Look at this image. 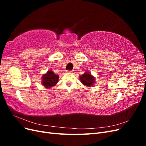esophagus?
<instances>
[{
  "label": "esophagus",
  "mask_w": 146,
  "mask_h": 146,
  "mask_svg": "<svg viewBox=\"0 0 146 146\" xmlns=\"http://www.w3.org/2000/svg\"><path fill=\"white\" fill-rule=\"evenodd\" d=\"M67 72H68V73H72L73 71H72V70H68Z\"/></svg>",
  "instance_id": "34e87169"
}]
</instances>
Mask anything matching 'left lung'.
Listing matches in <instances>:
<instances>
[{
    "instance_id": "1",
    "label": "left lung",
    "mask_w": 146,
    "mask_h": 146,
    "mask_svg": "<svg viewBox=\"0 0 146 146\" xmlns=\"http://www.w3.org/2000/svg\"><path fill=\"white\" fill-rule=\"evenodd\" d=\"M80 80L84 85L87 86H93L95 82V78L89 72H85L81 76H80Z\"/></svg>"
}]
</instances>
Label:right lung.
Returning <instances> with one entry per match:
<instances>
[{"instance_id": "right-lung-1", "label": "right lung", "mask_w": 146, "mask_h": 146, "mask_svg": "<svg viewBox=\"0 0 146 146\" xmlns=\"http://www.w3.org/2000/svg\"><path fill=\"white\" fill-rule=\"evenodd\" d=\"M58 75H56L52 70H48L46 74L42 75V85L46 88H50L58 83Z\"/></svg>"}]
</instances>
